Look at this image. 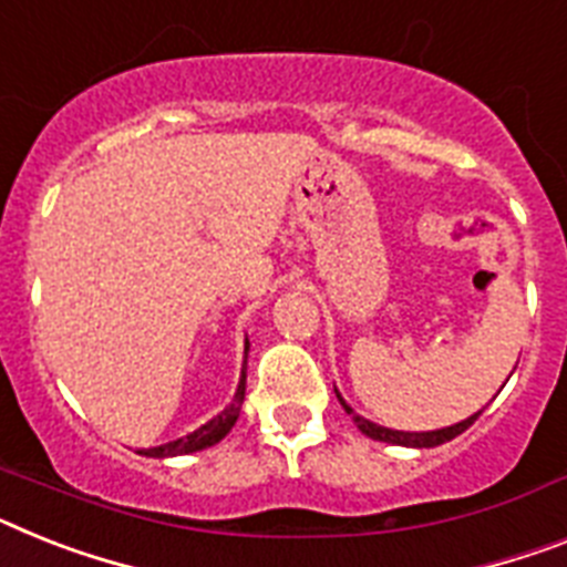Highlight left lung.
Wrapping results in <instances>:
<instances>
[{
  "instance_id": "left-lung-1",
  "label": "left lung",
  "mask_w": 567,
  "mask_h": 567,
  "mask_svg": "<svg viewBox=\"0 0 567 567\" xmlns=\"http://www.w3.org/2000/svg\"><path fill=\"white\" fill-rule=\"evenodd\" d=\"M337 392V389H334ZM337 401L342 403V409L349 412L351 421L357 423V430L363 432V435H369L372 441H386V444H398V446H437V444H446V441H453L455 435H461L464 430H470L475 423V417L482 415V412H475V415H470L467 421L461 423H453V426H444V430H432V432H401V430H386V426H378V423L365 421V417H360L354 412V409L349 406V403L342 401L340 392H337Z\"/></svg>"
}]
</instances>
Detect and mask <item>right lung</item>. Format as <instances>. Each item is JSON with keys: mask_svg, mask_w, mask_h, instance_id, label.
Masks as SVG:
<instances>
[{"mask_svg": "<svg viewBox=\"0 0 567 567\" xmlns=\"http://www.w3.org/2000/svg\"><path fill=\"white\" fill-rule=\"evenodd\" d=\"M245 365H247V342H245ZM245 378L247 372L241 369V378H239V389L233 394V403L225 406V412H218L213 421H207L204 426H198L195 432L184 437H175V441H166L161 446H150V450H141V455L146 458H173V455H189V453H198V450H207V446L218 444L227 432L233 430V423L239 417L241 412V403H245Z\"/></svg>", "mask_w": 567, "mask_h": 567, "instance_id": "add662e5", "label": "right lung"}]
</instances>
